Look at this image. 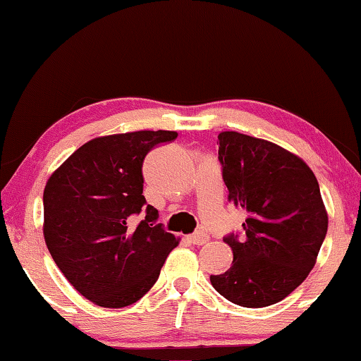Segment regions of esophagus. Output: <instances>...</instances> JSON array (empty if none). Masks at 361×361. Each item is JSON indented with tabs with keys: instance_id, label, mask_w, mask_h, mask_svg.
Instances as JSON below:
<instances>
[{
	"instance_id": "34e87169",
	"label": "esophagus",
	"mask_w": 361,
	"mask_h": 361,
	"mask_svg": "<svg viewBox=\"0 0 361 361\" xmlns=\"http://www.w3.org/2000/svg\"><path fill=\"white\" fill-rule=\"evenodd\" d=\"M187 241H189V243H192V245H204V243H207V241H209V236H207L204 231H197V233L187 236Z\"/></svg>"
}]
</instances>
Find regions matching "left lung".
Instances as JSON below:
<instances>
[{"label": "left lung", "mask_w": 361, "mask_h": 361, "mask_svg": "<svg viewBox=\"0 0 361 361\" xmlns=\"http://www.w3.org/2000/svg\"><path fill=\"white\" fill-rule=\"evenodd\" d=\"M216 145L228 199L248 219L243 236L224 238L233 263L210 283L236 305L266 307L293 293L314 268L329 226L319 182L300 157L274 142L224 131Z\"/></svg>", "instance_id": "left-lung-1"}]
</instances>
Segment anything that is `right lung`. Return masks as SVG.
Instances as JSON below:
<instances>
[{
  "label": "right lung",
  "mask_w": 361,
  "mask_h": 361,
  "mask_svg": "<svg viewBox=\"0 0 361 361\" xmlns=\"http://www.w3.org/2000/svg\"><path fill=\"white\" fill-rule=\"evenodd\" d=\"M176 131L102 136L73 152L44 189V238L68 283L100 307H126L159 278L179 241L142 195V161ZM145 219L131 227L133 216Z\"/></svg>",
  "instance_id": "add662e5"
}]
</instances>
